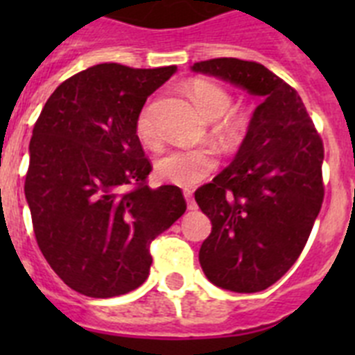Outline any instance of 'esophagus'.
I'll return each mask as SVG.
<instances>
[{
	"instance_id": "1",
	"label": "esophagus",
	"mask_w": 355,
	"mask_h": 355,
	"mask_svg": "<svg viewBox=\"0 0 355 355\" xmlns=\"http://www.w3.org/2000/svg\"><path fill=\"white\" fill-rule=\"evenodd\" d=\"M184 199H187V206L188 209H197V202L193 200V196L190 190H184Z\"/></svg>"
}]
</instances>
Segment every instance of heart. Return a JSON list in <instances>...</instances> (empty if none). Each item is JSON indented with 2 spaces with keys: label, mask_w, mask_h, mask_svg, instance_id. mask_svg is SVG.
I'll return each instance as SVG.
<instances>
[{
  "label": "heart",
  "mask_w": 355,
  "mask_h": 355,
  "mask_svg": "<svg viewBox=\"0 0 355 355\" xmlns=\"http://www.w3.org/2000/svg\"><path fill=\"white\" fill-rule=\"evenodd\" d=\"M193 103L202 115L211 121L222 117L218 133L225 140H236L245 133L250 124V114L243 108H229L233 96L224 85L211 80H196L190 85ZM135 133L146 146L158 142V130L155 122V106L147 101L135 119ZM216 153L209 147L199 149H174L159 156L155 163V172L162 181L181 188H193L205 181L216 168Z\"/></svg>",
  "instance_id": "b5f03b06"
}]
</instances>
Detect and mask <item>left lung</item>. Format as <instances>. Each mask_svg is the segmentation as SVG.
Masks as SVG:
<instances>
[{
    "label": "left lung",
    "instance_id": "1",
    "mask_svg": "<svg viewBox=\"0 0 355 355\" xmlns=\"http://www.w3.org/2000/svg\"><path fill=\"white\" fill-rule=\"evenodd\" d=\"M193 71L263 96L236 158L196 190L211 220L199 261L216 286L266 290L291 268L324 202V142L293 87L258 62L211 58Z\"/></svg>",
    "mask_w": 355,
    "mask_h": 355
}]
</instances>
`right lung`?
<instances>
[{"mask_svg":"<svg viewBox=\"0 0 355 355\" xmlns=\"http://www.w3.org/2000/svg\"><path fill=\"white\" fill-rule=\"evenodd\" d=\"M174 72L94 65L56 87L33 126L24 181L33 233L78 293L108 299L139 288L150 241L187 209L174 184L149 188L153 165L135 133L147 96Z\"/></svg>","mask_w":355,"mask_h":355,"instance_id":"right-lung-1","label":"right lung"}]
</instances>
